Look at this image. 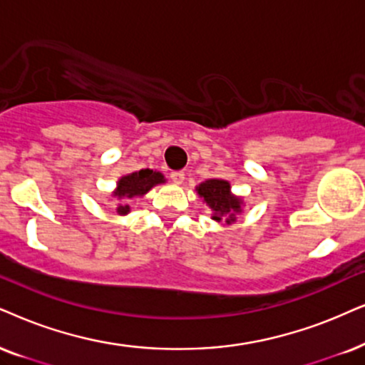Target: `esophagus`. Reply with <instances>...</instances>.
Segmentation results:
<instances>
[{
  "mask_svg": "<svg viewBox=\"0 0 365 365\" xmlns=\"http://www.w3.org/2000/svg\"><path fill=\"white\" fill-rule=\"evenodd\" d=\"M170 178H172L173 183L180 185V183H183V180H185V173H183V172H172V173H170Z\"/></svg>",
  "mask_w": 365,
  "mask_h": 365,
  "instance_id": "1",
  "label": "esophagus"
}]
</instances>
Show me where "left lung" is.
I'll return each mask as SVG.
<instances>
[{"label":"left lung","instance_id":"left-lung-1","mask_svg":"<svg viewBox=\"0 0 365 365\" xmlns=\"http://www.w3.org/2000/svg\"><path fill=\"white\" fill-rule=\"evenodd\" d=\"M197 193L204 198V202L210 207L212 219L217 222L232 224L236 222V215L242 212V198L236 197L230 192V183L227 180L210 178L202 182L197 188Z\"/></svg>","mask_w":365,"mask_h":365}]
</instances>
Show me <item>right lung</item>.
Here are the masks:
<instances>
[{"mask_svg": "<svg viewBox=\"0 0 365 365\" xmlns=\"http://www.w3.org/2000/svg\"><path fill=\"white\" fill-rule=\"evenodd\" d=\"M158 183H165V177L160 172H153V170L145 168L140 172H133L129 175H124L118 180L116 190L113 192V195L118 200H129V198L143 197L145 193H148L151 188ZM116 212L119 215H126L129 212V205L119 204Z\"/></svg>", "mask_w": 365, "mask_h": 365, "instance_id": "add662e5", "label": "right lung"}]
</instances>
